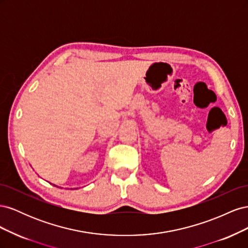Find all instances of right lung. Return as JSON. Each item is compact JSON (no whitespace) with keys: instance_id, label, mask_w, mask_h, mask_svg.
Here are the masks:
<instances>
[{"instance_id":"right-lung-1","label":"right lung","mask_w":248,"mask_h":248,"mask_svg":"<svg viewBox=\"0 0 248 248\" xmlns=\"http://www.w3.org/2000/svg\"><path fill=\"white\" fill-rule=\"evenodd\" d=\"M54 186H56V185H55V184H54ZM57 187H58V186H57Z\"/></svg>"}]
</instances>
